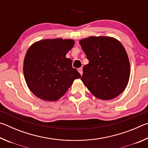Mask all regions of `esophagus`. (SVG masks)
I'll list each match as a JSON object with an SVG mask.
<instances>
[{
    "instance_id": "obj_1",
    "label": "esophagus",
    "mask_w": 148,
    "mask_h": 148,
    "mask_svg": "<svg viewBox=\"0 0 148 148\" xmlns=\"http://www.w3.org/2000/svg\"><path fill=\"white\" fill-rule=\"evenodd\" d=\"M78 72H79L80 74L82 75V74H83V69H82V68L78 69Z\"/></svg>"
}]
</instances>
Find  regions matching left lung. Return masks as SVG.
Returning <instances> with one entry per match:
<instances>
[{
    "label": "left lung",
    "mask_w": 148,
    "mask_h": 148,
    "mask_svg": "<svg viewBox=\"0 0 148 148\" xmlns=\"http://www.w3.org/2000/svg\"><path fill=\"white\" fill-rule=\"evenodd\" d=\"M89 64L83 68L81 79L97 98L110 100L124 91L130 76L129 60L117 40L91 36L79 41Z\"/></svg>",
    "instance_id": "8db88e82"
}]
</instances>
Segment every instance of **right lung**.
<instances>
[{
  "mask_svg": "<svg viewBox=\"0 0 148 148\" xmlns=\"http://www.w3.org/2000/svg\"><path fill=\"white\" fill-rule=\"evenodd\" d=\"M73 40L46 39L29 47L25 57L23 73L31 92L44 101H56L64 95L81 75L66 55Z\"/></svg>",
  "mask_w": 148,
  "mask_h": 148,
  "instance_id": "obj_1",
  "label": "right lung"
}]
</instances>
